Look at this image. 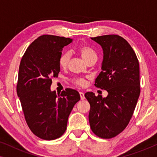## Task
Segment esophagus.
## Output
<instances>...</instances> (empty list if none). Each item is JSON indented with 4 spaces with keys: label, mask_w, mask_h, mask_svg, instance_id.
Masks as SVG:
<instances>
[{
    "label": "esophagus",
    "mask_w": 157,
    "mask_h": 157,
    "mask_svg": "<svg viewBox=\"0 0 157 157\" xmlns=\"http://www.w3.org/2000/svg\"><path fill=\"white\" fill-rule=\"evenodd\" d=\"M79 95H80V97H81V100L84 99L85 96H84V94H83V92H79Z\"/></svg>",
    "instance_id": "esophagus-1"
}]
</instances>
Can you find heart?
<instances>
[{"label": "heart", "instance_id": "b5f03b06", "mask_svg": "<svg viewBox=\"0 0 157 157\" xmlns=\"http://www.w3.org/2000/svg\"><path fill=\"white\" fill-rule=\"evenodd\" d=\"M78 51L79 53H80V55L81 56V57H82V59L86 62H87L89 60L92 59V58H97V55H96L95 51L87 46H84V45L83 46H81L78 48ZM70 59L71 54L69 52H65L62 53L59 60V66L61 68H66L68 66V63H69ZM74 82L76 85H78V86L83 87L86 86L87 81L85 78H79L74 80Z\"/></svg>", "mask_w": 157, "mask_h": 157}]
</instances>
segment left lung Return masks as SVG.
<instances>
[{
  "instance_id": "8db88e82",
  "label": "left lung",
  "mask_w": 157,
  "mask_h": 157,
  "mask_svg": "<svg viewBox=\"0 0 157 157\" xmlns=\"http://www.w3.org/2000/svg\"><path fill=\"white\" fill-rule=\"evenodd\" d=\"M101 46V71L95 85L108 95L95 96L87 92L90 104L89 120L96 136L111 139L123 132L132 117L140 94L139 63L130 44L118 35L91 38Z\"/></svg>"
}]
</instances>
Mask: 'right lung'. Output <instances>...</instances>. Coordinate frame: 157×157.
<instances>
[{"instance_id": "add662e5", "label": "right lung", "mask_w": 157, "mask_h": 157, "mask_svg": "<svg viewBox=\"0 0 157 157\" xmlns=\"http://www.w3.org/2000/svg\"><path fill=\"white\" fill-rule=\"evenodd\" d=\"M71 38L43 35L25 51L19 66L17 94L26 123L36 136L53 140L63 134L74 105L80 100L76 90L59 95L51 90V78L60 72L59 58Z\"/></svg>"}]
</instances>
